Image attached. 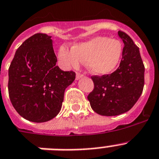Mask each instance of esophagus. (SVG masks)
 <instances>
[{
    "label": "esophagus",
    "mask_w": 159,
    "mask_h": 159,
    "mask_svg": "<svg viewBox=\"0 0 159 159\" xmlns=\"http://www.w3.org/2000/svg\"><path fill=\"white\" fill-rule=\"evenodd\" d=\"M83 77H84V75L80 74V73H76V80H80Z\"/></svg>",
    "instance_id": "34e87169"
}]
</instances>
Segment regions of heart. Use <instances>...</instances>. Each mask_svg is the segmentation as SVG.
Wrapping results in <instances>:
<instances>
[{
	"label": "heart",
	"mask_w": 159,
	"mask_h": 159,
	"mask_svg": "<svg viewBox=\"0 0 159 159\" xmlns=\"http://www.w3.org/2000/svg\"><path fill=\"white\" fill-rule=\"evenodd\" d=\"M123 47L120 41L108 37H96L73 46L71 50L61 47L58 57L66 67H77L86 63L88 70L97 75L110 74L119 64Z\"/></svg>",
	"instance_id": "heart-1"
}]
</instances>
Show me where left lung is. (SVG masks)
<instances>
[{"label":"left lung","instance_id":"1","mask_svg":"<svg viewBox=\"0 0 159 159\" xmlns=\"http://www.w3.org/2000/svg\"><path fill=\"white\" fill-rule=\"evenodd\" d=\"M124 43L120 66L111 75L92 76L94 89L88 96L93 111L101 116H117L136 104L144 88L145 66L139 48L127 34L118 31Z\"/></svg>","mask_w":159,"mask_h":159}]
</instances>
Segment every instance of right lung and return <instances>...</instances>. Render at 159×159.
<instances>
[{"mask_svg": "<svg viewBox=\"0 0 159 159\" xmlns=\"http://www.w3.org/2000/svg\"><path fill=\"white\" fill-rule=\"evenodd\" d=\"M51 36L36 34L18 47L9 68V95L20 116L32 122L51 120L62 108L65 89L75 73L56 66Z\"/></svg>", "mask_w": 159, "mask_h": 159, "instance_id": "1", "label": "right lung"}]
</instances>
